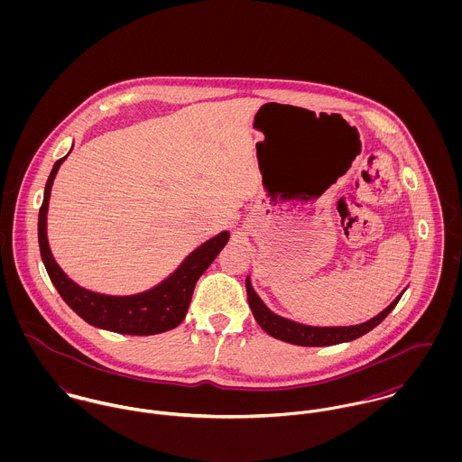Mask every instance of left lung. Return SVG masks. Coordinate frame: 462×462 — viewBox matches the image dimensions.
<instances>
[{"label":"left lung","instance_id":"8db88e82","mask_svg":"<svg viewBox=\"0 0 462 462\" xmlns=\"http://www.w3.org/2000/svg\"><path fill=\"white\" fill-rule=\"evenodd\" d=\"M245 288H247V300H249L251 311H253L258 326L275 339H281V341H286L291 345H300V346H329V345L346 343V341L361 337L363 334L377 328L395 310L400 297L405 291L403 290L395 300L386 310H383L377 317H374L363 324L345 326V328H317V326L299 324L295 320H290V319H284V317L273 313L260 299V295L254 291L249 275L245 279Z\"/></svg>","mask_w":462,"mask_h":462}]
</instances>
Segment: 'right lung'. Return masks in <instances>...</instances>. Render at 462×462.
<instances>
[{
	"label": "right lung",
	"instance_id": "obj_1",
	"mask_svg": "<svg viewBox=\"0 0 462 462\" xmlns=\"http://www.w3.org/2000/svg\"><path fill=\"white\" fill-rule=\"evenodd\" d=\"M69 152L53 165L39 211V247L42 263L48 270L53 286L79 319L97 329L132 336H151L178 328L189 313L199 277L229 242V231H222L199 245L169 277L145 291L134 295H106L90 291L74 282L60 268V264L55 262L48 242V208L51 187Z\"/></svg>",
	"mask_w": 462,
	"mask_h": 462
}]
</instances>
